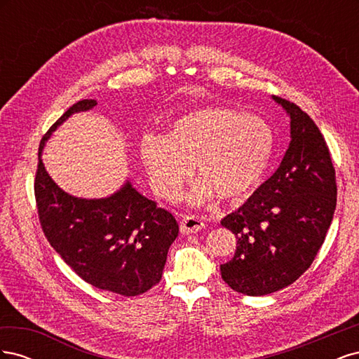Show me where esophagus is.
<instances>
[{
	"instance_id": "34e87169",
	"label": "esophagus",
	"mask_w": 359,
	"mask_h": 359,
	"mask_svg": "<svg viewBox=\"0 0 359 359\" xmlns=\"http://www.w3.org/2000/svg\"><path fill=\"white\" fill-rule=\"evenodd\" d=\"M180 227L182 233H196L203 229L205 222L198 215H184L180 222Z\"/></svg>"
}]
</instances>
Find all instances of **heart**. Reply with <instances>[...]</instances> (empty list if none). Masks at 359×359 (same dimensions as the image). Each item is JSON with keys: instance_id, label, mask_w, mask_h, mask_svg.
Segmentation results:
<instances>
[{"instance_id": "1", "label": "heart", "mask_w": 359, "mask_h": 359, "mask_svg": "<svg viewBox=\"0 0 359 359\" xmlns=\"http://www.w3.org/2000/svg\"><path fill=\"white\" fill-rule=\"evenodd\" d=\"M273 151L274 136L262 119L223 106L189 111L165 136L145 135L139 142L140 163L161 198L175 196L194 165L201 178L186 194L191 205L245 198L262 181Z\"/></svg>"}]
</instances>
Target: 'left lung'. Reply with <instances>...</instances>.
Returning a JSON list of instances; mask_svg holds the SVG:
<instances>
[{
  "mask_svg": "<svg viewBox=\"0 0 359 359\" xmlns=\"http://www.w3.org/2000/svg\"><path fill=\"white\" fill-rule=\"evenodd\" d=\"M290 118V142L278 169L222 224L236 236L235 256L220 265L235 292L262 297L306 273L322 247L337 203L330 149L313 119L273 95Z\"/></svg>",
  "mask_w": 359,
  "mask_h": 359,
  "instance_id": "left-lung-1",
  "label": "left lung"
}]
</instances>
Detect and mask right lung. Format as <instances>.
Returning <instances> with one entry per match:
<instances>
[{"mask_svg":"<svg viewBox=\"0 0 359 359\" xmlns=\"http://www.w3.org/2000/svg\"><path fill=\"white\" fill-rule=\"evenodd\" d=\"M95 104L88 99L73 104L41 139L34 182L39 219L50 245L86 283L135 297L160 281L180 231L175 217L139 193L130 180L111 196H73L50 178L41 160L52 133L73 114Z\"/></svg>","mask_w":359,"mask_h":359,"instance_id":"obj_1","label":"right lung"}]
</instances>
